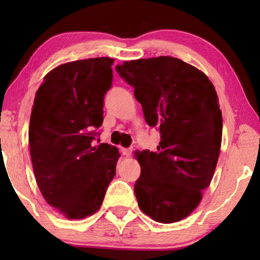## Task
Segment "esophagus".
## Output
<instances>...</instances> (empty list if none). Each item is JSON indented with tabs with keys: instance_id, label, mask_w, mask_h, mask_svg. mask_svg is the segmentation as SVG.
Here are the masks:
<instances>
[{
	"instance_id": "1",
	"label": "esophagus",
	"mask_w": 260,
	"mask_h": 260,
	"mask_svg": "<svg viewBox=\"0 0 260 260\" xmlns=\"http://www.w3.org/2000/svg\"><path fill=\"white\" fill-rule=\"evenodd\" d=\"M121 153H122V155H124L125 157H129V156L132 155V149H129V148L121 149Z\"/></svg>"
}]
</instances>
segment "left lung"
I'll return each instance as SVG.
<instances>
[{
    "label": "left lung",
    "mask_w": 260,
    "mask_h": 260,
    "mask_svg": "<svg viewBox=\"0 0 260 260\" xmlns=\"http://www.w3.org/2000/svg\"><path fill=\"white\" fill-rule=\"evenodd\" d=\"M134 88L144 119L157 127V151L138 152L141 175L134 192L155 221L188 217L210 186L221 147L222 116L212 82L199 69L170 56L117 65Z\"/></svg>",
    "instance_id": "left-lung-1"
}]
</instances>
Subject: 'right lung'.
Returning <instances> with one entry per match:
<instances>
[{"label":"right lung","instance_id":"obj_1","mask_svg":"<svg viewBox=\"0 0 260 260\" xmlns=\"http://www.w3.org/2000/svg\"><path fill=\"white\" fill-rule=\"evenodd\" d=\"M113 60L96 57L61 64L35 94L28 129L34 175L47 203L69 219L94 214L116 175L118 149L93 146Z\"/></svg>","mask_w":260,"mask_h":260}]
</instances>
